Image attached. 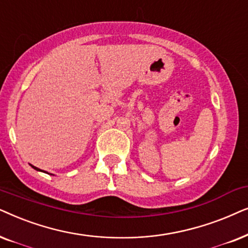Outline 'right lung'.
<instances>
[{"label":"right lung","instance_id":"right-lung-1","mask_svg":"<svg viewBox=\"0 0 248 248\" xmlns=\"http://www.w3.org/2000/svg\"><path fill=\"white\" fill-rule=\"evenodd\" d=\"M31 168H34V169H35V170H37V171H43V170L38 169V168H36V167H34V166H31ZM43 172H45V171H43ZM48 174H49V173H48Z\"/></svg>","mask_w":248,"mask_h":248}]
</instances>
